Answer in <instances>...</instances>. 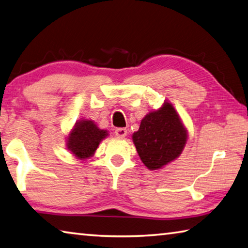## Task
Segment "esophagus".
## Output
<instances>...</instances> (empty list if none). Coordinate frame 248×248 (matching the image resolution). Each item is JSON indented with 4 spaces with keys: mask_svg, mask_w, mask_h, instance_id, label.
<instances>
[{
    "mask_svg": "<svg viewBox=\"0 0 248 248\" xmlns=\"http://www.w3.org/2000/svg\"><path fill=\"white\" fill-rule=\"evenodd\" d=\"M115 134H116V137H118V138H124L125 136H127V129H125V128H117L115 130Z\"/></svg>",
    "mask_w": 248,
    "mask_h": 248,
    "instance_id": "1",
    "label": "esophagus"
}]
</instances>
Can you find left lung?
<instances>
[{
  "mask_svg": "<svg viewBox=\"0 0 248 248\" xmlns=\"http://www.w3.org/2000/svg\"><path fill=\"white\" fill-rule=\"evenodd\" d=\"M132 139L142 163L157 170L181 154L187 136L173 106L166 102L161 108L144 117Z\"/></svg>",
  "mask_w": 248,
  "mask_h": 248,
  "instance_id": "8db88e82",
  "label": "left lung"
}]
</instances>
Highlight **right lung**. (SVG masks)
<instances>
[{
  "instance_id": "1",
  "label": "right lung",
  "mask_w": 248,
  "mask_h": 248,
  "mask_svg": "<svg viewBox=\"0 0 248 248\" xmlns=\"http://www.w3.org/2000/svg\"><path fill=\"white\" fill-rule=\"evenodd\" d=\"M108 136L106 130H102L91 120L77 123L67 140V147L80 159L92 156L103 139Z\"/></svg>"
}]
</instances>
